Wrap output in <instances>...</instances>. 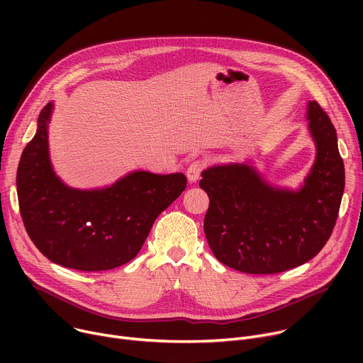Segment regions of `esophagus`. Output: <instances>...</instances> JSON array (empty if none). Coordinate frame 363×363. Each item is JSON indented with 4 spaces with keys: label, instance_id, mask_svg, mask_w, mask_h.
I'll return each mask as SVG.
<instances>
[{
    "label": "esophagus",
    "instance_id": "34e87169",
    "mask_svg": "<svg viewBox=\"0 0 363 363\" xmlns=\"http://www.w3.org/2000/svg\"><path fill=\"white\" fill-rule=\"evenodd\" d=\"M203 162H200V160H194V162H191L188 164V167H186V178H188V181L189 182H197L199 181V178H200V174H201V170H203Z\"/></svg>",
    "mask_w": 363,
    "mask_h": 363
}]
</instances>
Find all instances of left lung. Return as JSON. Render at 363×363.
<instances>
[{
	"label": "left lung",
	"instance_id": "8db88e82",
	"mask_svg": "<svg viewBox=\"0 0 363 363\" xmlns=\"http://www.w3.org/2000/svg\"><path fill=\"white\" fill-rule=\"evenodd\" d=\"M306 121L316 157L297 188L274 186L249 162L212 166L200 186L211 200L204 234L215 257L245 274H278L315 257L328 241L345 191L337 132L316 101Z\"/></svg>",
	"mask_w": 363,
	"mask_h": 363
}]
</instances>
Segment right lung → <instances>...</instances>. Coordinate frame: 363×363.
<instances>
[{"label": "right lung", "mask_w": 363, "mask_h": 363, "mask_svg": "<svg viewBox=\"0 0 363 363\" xmlns=\"http://www.w3.org/2000/svg\"><path fill=\"white\" fill-rule=\"evenodd\" d=\"M52 110V103L41 110L17 167L18 207L28 235L47 259L65 268H118L138 255L156 218L185 189L186 178L133 170L104 188L66 185L50 160Z\"/></svg>", "instance_id": "add662e5"}]
</instances>
